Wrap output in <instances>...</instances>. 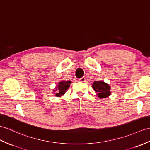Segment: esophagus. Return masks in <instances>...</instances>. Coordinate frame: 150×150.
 <instances>
[{
  "instance_id": "obj_1",
  "label": "esophagus",
  "mask_w": 150,
  "mask_h": 150,
  "mask_svg": "<svg viewBox=\"0 0 150 150\" xmlns=\"http://www.w3.org/2000/svg\"><path fill=\"white\" fill-rule=\"evenodd\" d=\"M79 81H81V82H85L86 78L85 77H82L81 78H79Z\"/></svg>"
}]
</instances>
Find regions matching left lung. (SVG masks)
Segmentation results:
<instances>
[{
    "mask_svg": "<svg viewBox=\"0 0 150 150\" xmlns=\"http://www.w3.org/2000/svg\"><path fill=\"white\" fill-rule=\"evenodd\" d=\"M93 89L100 98H105L111 95V87L103 81H96L92 84Z\"/></svg>",
    "mask_w": 150,
    "mask_h": 150,
    "instance_id": "1",
    "label": "left lung"
}]
</instances>
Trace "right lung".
I'll use <instances>...</instances> for the list:
<instances>
[{
    "mask_svg": "<svg viewBox=\"0 0 150 150\" xmlns=\"http://www.w3.org/2000/svg\"><path fill=\"white\" fill-rule=\"evenodd\" d=\"M71 83V81H61L58 84L55 90H53L54 92L57 91V92L55 93V96L58 97L64 96L66 90H67L69 86H70Z\"/></svg>",
    "mask_w": 150,
    "mask_h": 150,
    "instance_id": "right-lung-1",
    "label": "right lung"
}]
</instances>
